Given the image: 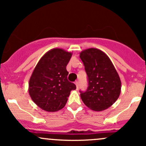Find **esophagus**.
<instances>
[{"label":"esophagus","instance_id":"obj_1","mask_svg":"<svg viewBox=\"0 0 146 146\" xmlns=\"http://www.w3.org/2000/svg\"><path fill=\"white\" fill-rule=\"evenodd\" d=\"M75 85H76V88H77V90H78V87H79V82H78V81H76V82H75Z\"/></svg>","mask_w":146,"mask_h":146}]
</instances>
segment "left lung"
Segmentation results:
<instances>
[{"label": "left lung", "mask_w": 146, "mask_h": 146, "mask_svg": "<svg viewBox=\"0 0 146 146\" xmlns=\"http://www.w3.org/2000/svg\"><path fill=\"white\" fill-rule=\"evenodd\" d=\"M88 77V87L80 92L84 104L95 111H102L117 100L121 80L110 58L101 50L89 48L80 53Z\"/></svg>", "instance_id": "1"}]
</instances>
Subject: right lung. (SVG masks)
Segmentation results:
<instances>
[{
    "instance_id": "right-lung-1",
    "label": "right lung",
    "mask_w": 146,
    "mask_h": 146,
    "mask_svg": "<svg viewBox=\"0 0 146 146\" xmlns=\"http://www.w3.org/2000/svg\"><path fill=\"white\" fill-rule=\"evenodd\" d=\"M71 52L54 48L46 52L35 67L29 82V93L41 109L55 112L65 106L74 83L67 80L66 66Z\"/></svg>"
}]
</instances>
